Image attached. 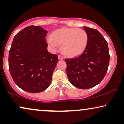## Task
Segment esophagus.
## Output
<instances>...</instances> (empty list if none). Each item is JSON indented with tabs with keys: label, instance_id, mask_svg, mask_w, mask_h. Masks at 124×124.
<instances>
[{
	"label": "esophagus",
	"instance_id": "1",
	"mask_svg": "<svg viewBox=\"0 0 124 124\" xmlns=\"http://www.w3.org/2000/svg\"><path fill=\"white\" fill-rule=\"evenodd\" d=\"M58 57H59V60H63V59H64V57H63V56H62V55H59L58 56Z\"/></svg>",
	"mask_w": 124,
	"mask_h": 124
}]
</instances>
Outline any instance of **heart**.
<instances>
[{"label":"heart","mask_w":124,"mask_h":124,"mask_svg":"<svg viewBox=\"0 0 124 124\" xmlns=\"http://www.w3.org/2000/svg\"><path fill=\"white\" fill-rule=\"evenodd\" d=\"M47 42L52 47L56 48L59 44L62 45V51L65 55L75 57L82 53L86 49L88 35L82 29L64 28L57 29L47 38Z\"/></svg>","instance_id":"b5f03b06"}]
</instances>
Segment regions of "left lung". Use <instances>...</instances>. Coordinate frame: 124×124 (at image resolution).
I'll return each instance as SVG.
<instances>
[{"mask_svg":"<svg viewBox=\"0 0 124 124\" xmlns=\"http://www.w3.org/2000/svg\"><path fill=\"white\" fill-rule=\"evenodd\" d=\"M88 35L87 46L77 57L65 59L67 73L75 87L87 89L99 84L106 76L109 63L108 43L98 30L84 26Z\"/></svg>","mask_w":124,"mask_h":124,"instance_id":"left-lung-1","label":"left lung"}]
</instances>
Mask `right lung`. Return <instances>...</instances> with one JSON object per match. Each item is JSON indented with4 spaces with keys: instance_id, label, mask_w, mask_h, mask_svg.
Masks as SVG:
<instances>
[{
    "instance_id": "1",
    "label": "right lung",
    "mask_w": 124,
    "mask_h": 124,
    "mask_svg": "<svg viewBox=\"0 0 124 124\" xmlns=\"http://www.w3.org/2000/svg\"><path fill=\"white\" fill-rule=\"evenodd\" d=\"M48 31L39 26H29L15 35L9 51L8 65L15 84L27 92L38 93L47 89L59 59L47 50Z\"/></svg>"
}]
</instances>
